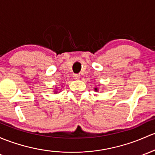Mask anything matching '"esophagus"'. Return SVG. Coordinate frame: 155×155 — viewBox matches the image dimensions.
Instances as JSON below:
<instances>
[{
    "mask_svg": "<svg viewBox=\"0 0 155 155\" xmlns=\"http://www.w3.org/2000/svg\"><path fill=\"white\" fill-rule=\"evenodd\" d=\"M73 77H74V79L78 80V79H79V78H80V74H74V75H73Z\"/></svg>",
    "mask_w": 155,
    "mask_h": 155,
    "instance_id": "obj_1",
    "label": "esophagus"
}]
</instances>
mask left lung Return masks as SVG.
I'll list each match as a JSON object with an SVG mask.
<instances>
[{"mask_svg": "<svg viewBox=\"0 0 155 155\" xmlns=\"http://www.w3.org/2000/svg\"><path fill=\"white\" fill-rule=\"evenodd\" d=\"M94 90H95L96 91H97V88H95V89H94Z\"/></svg>", "mask_w": 155, "mask_h": 155, "instance_id": "1", "label": "left lung"}]
</instances>
